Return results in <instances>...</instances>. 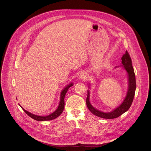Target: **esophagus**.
<instances>
[{
  "label": "esophagus",
  "instance_id": "obj_1",
  "mask_svg": "<svg viewBox=\"0 0 151 151\" xmlns=\"http://www.w3.org/2000/svg\"><path fill=\"white\" fill-rule=\"evenodd\" d=\"M79 78L82 80H85V79H87V75H85V73H81L79 76Z\"/></svg>",
  "mask_w": 151,
  "mask_h": 151
}]
</instances>
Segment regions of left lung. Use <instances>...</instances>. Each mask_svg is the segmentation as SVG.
Returning a JSON list of instances; mask_svg holds the SVG:
<instances>
[{"label": "left lung", "mask_w": 151, "mask_h": 151, "mask_svg": "<svg viewBox=\"0 0 151 151\" xmlns=\"http://www.w3.org/2000/svg\"><path fill=\"white\" fill-rule=\"evenodd\" d=\"M121 60L122 65L124 69L126 70L128 76V90L126 97L125 98L124 101L119 107L114 109L112 112L108 113H105L98 111L97 109H95L94 107H93V106L90 104L89 100L90 93L89 91H87L88 93L87 100H86V104H87V106L90 112L93 114L99 117L105 119H114L118 118L121 115H122L124 113L127 112L129 109V108H130L133 103L136 87V77L134 69L132 66V59L130 56V54H129L127 51H125V54L123 55V56L121 58Z\"/></svg>", "instance_id": "8db88e82"}]
</instances>
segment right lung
I'll list each match as a JSON object with an SVG mask.
<instances>
[{"label":"right lung","mask_w":151,"mask_h":151,"mask_svg":"<svg viewBox=\"0 0 151 151\" xmlns=\"http://www.w3.org/2000/svg\"><path fill=\"white\" fill-rule=\"evenodd\" d=\"M73 85V83H70L69 85H68L67 87H66V88H64V90H63L61 93V97H60V104L59 106L58 107L57 109L53 113H52L51 114L46 116H38V115H36L34 114H32L31 113H30L29 112L24 110L22 107L21 108L23 109V110L32 118L34 119L36 121H50V120H52L54 119H55L56 118H57L59 115H61V114L63 112L64 107V97H65V95L68 91V90H69V88L72 87Z\"/></svg>","instance_id":"1"}]
</instances>
